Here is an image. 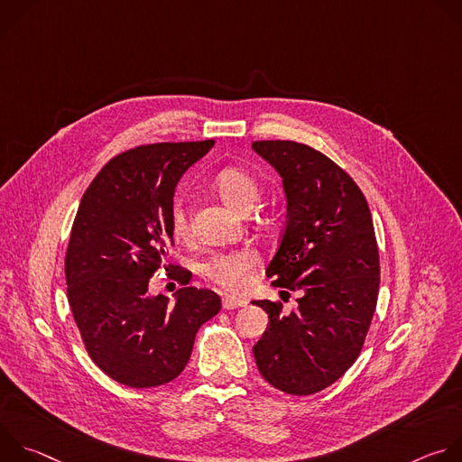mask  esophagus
Listing matches in <instances>:
<instances>
[{
    "label": "esophagus",
    "mask_w": 462,
    "mask_h": 462,
    "mask_svg": "<svg viewBox=\"0 0 462 462\" xmlns=\"http://www.w3.org/2000/svg\"><path fill=\"white\" fill-rule=\"evenodd\" d=\"M241 307H246V301L245 300H237V298H223V309L226 310H232V309H241Z\"/></svg>",
    "instance_id": "1"
}]
</instances>
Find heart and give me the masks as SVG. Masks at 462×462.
Wrapping results in <instances>:
<instances>
[{"mask_svg": "<svg viewBox=\"0 0 462 462\" xmlns=\"http://www.w3.org/2000/svg\"><path fill=\"white\" fill-rule=\"evenodd\" d=\"M216 189L221 199L237 208L248 210L259 197L257 179L245 168L228 166L221 170L214 179ZM170 226L175 237L182 239L189 234V219L182 201H173L170 210ZM257 267V254L250 248H237L226 252H216L201 263V274L214 285L226 292L239 294L248 289L254 269Z\"/></svg>", "mask_w": 462, "mask_h": 462, "instance_id": "b5f03b06", "label": "heart"}]
</instances>
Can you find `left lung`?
Listing matches in <instances>:
<instances>
[{
    "instance_id": "8db88e82",
    "label": "left lung",
    "mask_w": 462,
    "mask_h": 462,
    "mask_svg": "<svg viewBox=\"0 0 462 462\" xmlns=\"http://www.w3.org/2000/svg\"><path fill=\"white\" fill-rule=\"evenodd\" d=\"M252 148L280 171L289 201L265 273L274 287L300 291L291 314L280 300L252 301L271 319L254 356L269 383L305 397L344 376L364 347L380 285L374 226L358 184L321 152L294 141Z\"/></svg>"
}]
</instances>
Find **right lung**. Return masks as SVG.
<instances>
[{
  "label": "right lung",
  "instance_id": "add662e5",
  "mask_svg": "<svg viewBox=\"0 0 462 462\" xmlns=\"http://www.w3.org/2000/svg\"><path fill=\"white\" fill-rule=\"evenodd\" d=\"M214 141L141 144L113 157L86 189L65 252L68 298L91 360L129 387H155L186 367L199 327L221 310L191 273L166 265L180 175ZM164 266L182 287L170 306L147 283Z\"/></svg>",
  "mask_w": 462,
  "mask_h": 462
}]
</instances>
